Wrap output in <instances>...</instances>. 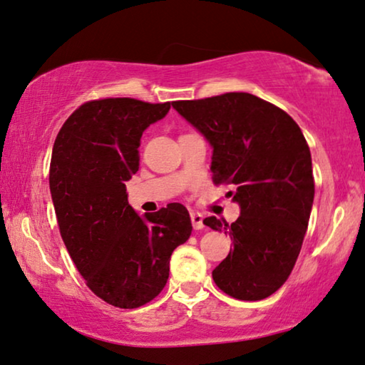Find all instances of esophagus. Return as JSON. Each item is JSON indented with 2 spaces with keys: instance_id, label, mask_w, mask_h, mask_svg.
<instances>
[{
  "instance_id": "34e87169",
  "label": "esophagus",
  "mask_w": 365,
  "mask_h": 365,
  "mask_svg": "<svg viewBox=\"0 0 365 365\" xmlns=\"http://www.w3.org/2000/svg\"><path fill=\"white\" fill-rule=\"evenodd\" d=\"M190 216H192V225H193L195 230H203V227H205V225H203V215L195 213V211H193V213L190 215Z\"/></svg>"
}]
</instances>
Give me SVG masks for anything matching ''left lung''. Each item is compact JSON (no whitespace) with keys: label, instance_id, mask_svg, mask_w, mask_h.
<instances>
[{"label":"left lung","instance_id":"1","mask_svg":"<svg viewBox=\"0 0 365 365\" xmlns=\"http://www.w3.org/2000/svg\"><path fill=\"white\" fill-rule=\"evenodd\" d=\"M172 106L208 140L213 180L231 185L230 197L241 208L232 225L203 220L235 244L213 270L215 284L237 300H264L292 274L312 213V154L302 129L284 110L251 93Z\"/></svg>","mask_w":365,"mask_h":365}]
</instances>
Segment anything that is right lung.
<instances>
[{"label":"right lung","mask_w":365,"mask_h":365,"mask_svg":"<svg viewBox=\"0 0 365 365\" xmlns=\"http://www.w3.org/2000/svg\"><path fill=\"white\" fill-rule=\"evenodd\" d=\"M168 110L170 103L133 98L90 101L53 143L48 185L63 244L90 290L118 308L143 307L159 295L172 252L193 230L180 203L144 216L128 203L143 133Z\"/></svg>","instance_id":"1"}]
</instances>
